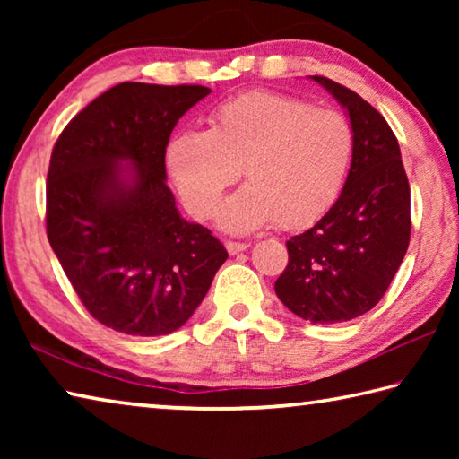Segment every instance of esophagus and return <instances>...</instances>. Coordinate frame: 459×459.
I'll return each instance as SVG.
<instances>
[{
	"instance_id": "1",
	"label": "esophagus",
	"mask_w": 459,
	"mask_h": 459,
	"mask_svg": "<svg viewBox=\"0 0 459 459\" xmlns=\"http://www.w3.org/2000/svg\"><path fill=\"white\" fill-rule=\"evenodd\" d=\"M224 247H227V251L230 253V255H237V253H243V251H247V243H235V240H227V243H224Z\"/></svg>"
}]
</instances>
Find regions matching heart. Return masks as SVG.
<instances>
[{"label":"heart","mask_w":459,"mask_h":459,"mask_svg":"<svg viewBox=\"0 0 459 459\" xmlns=\"http://www.w3.org/2000/svg\"><path fill=\"white\" fill-rule=\"evenodd\" d=\"M354 131L344 113L307 100L248 92L212 113L211 129H182L166 145V169L192 216L211 219L243 168L247 184L224 202L219 224L248 232L277 222L312 227L344 190Z\"/></svg>","instance_id":"heart-1"}]
</instances>
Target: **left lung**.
Instances as JSON below:
<instances>
[{
	"mask_svg": "<svg viewBox=\"0 0 459 459\" xmlns=\"http://www.w3.org/2000/svg\"><path fill=\"white\" fill-rule=\"evenodd\" d=\"M312 81L351 119L354 158L330 212L287 240L290 263L275 293L295 316L336 324L367 314L391 285L409 247L411 192L399 142L383 115L325 76Z\"/></svg>",
	"mask_w": 459,
	"mask_h": 459,
	"instance_id": "left-lung-1",
	"label": "left lung"
}]
</instances>
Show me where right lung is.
<instances>
[{
	"label": "right lung",
	"mask_w": 459,
	"mask_h": 459,
	"mask_svg": "<svg viewBox=\"0 0 459 459\" xmlns=\"http://www.w3.org/2000/svg\"><path fill=\"white\" fill-rule=\"evenodd\" d=\"M200 84L121 82L62 131L46 182L52 251L91 316L131 336H164L190 320L229 253L182 219L166 184L178 119Z\"/></svg>",
	"instance_id": "1"
}]
</instances>
